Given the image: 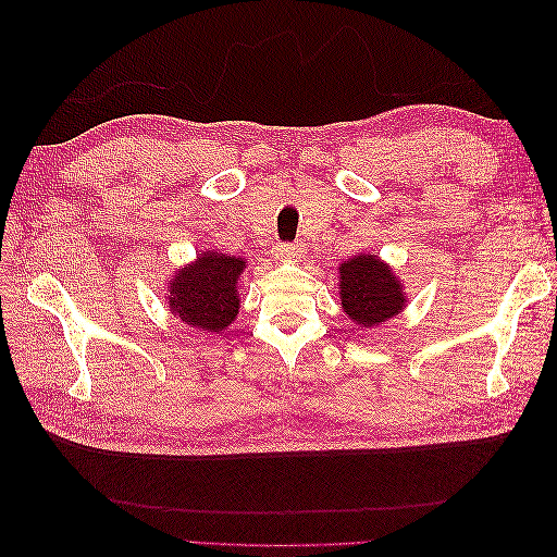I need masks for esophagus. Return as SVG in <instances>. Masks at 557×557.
I'll return each mask as SVG.
<instances>
[{"label": "esophagus", "instance_id": "obj_1", "mask_svg": "<svg viewBox=\"0 0 557 557\" xmlns=\"http://www.w3.org/2000/svg\"><path fill=\"white\" fill-rule=\"evenodd\" d=\"M274 252L278 260H295L301 256V246L299 244H278Z\"/></svg>", "mask_w": 557, "mask_h": 557}]
</instances>
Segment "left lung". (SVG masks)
Wrapping results in <instances>:
<instances>
[{
	"instance_id": "left-lung-1",
	"label": "left lung",
	"mask_w": 557,
	"mask_h": 557,
	"mask_svg": "<svg viewBox=\"0 0 557 557\" xmlns=\"http://www.w3.org/2000/svg\"><path fill=\"white\" fill-rule=\"evenodd\" d=\"M342 305L352 323L374 327L404 307L399 281L376 256L350 258L339 267Z\"/></svg>"
}]
</instances>
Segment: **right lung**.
<instances>
[{
	"label": "right lung",
	"instance_id": "add662e5",
	"mask_svg": "<svg viewBox=\"0 0 557 557\" xmlns=\"http://www.w3.org/2000/svg\"><path fill=\"white\" fill-rule=\"evenodd\" d=\"M246 262L223 252H199L170 285L172 311L197 330L221 332L239 311L237 283Z\"/></svg>",
	"mask_w": 557,
	"mask_h": 557
}]
</instances>
